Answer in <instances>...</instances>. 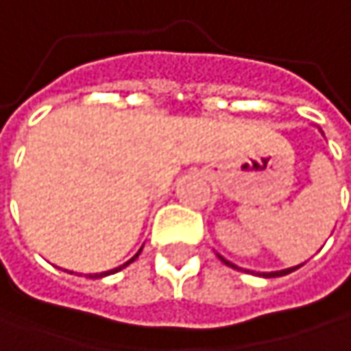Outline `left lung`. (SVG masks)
I'll return each instance as SVG.
<instances>
[{
	"instance_id": "8db88e82",
	"label": "left lung",
	"mask_w": 351,
	"mask_h": 351,
	"mask_svg": "<svg viewBox=\"0 0 351 351\" xmlns=\"http://www.w3.org/2000/svg\"><path fill=\"white\" fill-rule=\"evenodd\" d=\"M219 258H221V261H223L226 265H230V267H234V269H236V265H234V263H230V261H226L223 256H219ZM298 267H300V265H298ZM298 267H291V269H283V271H273V273H263V275H265V277H281V275H287V273H291V271H295Z\"/></svg>"
}]
</instances>
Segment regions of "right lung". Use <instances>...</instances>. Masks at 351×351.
<instances>
[{
    "mask_svg": "<svg viewBox=\"0 0 351 351\" xmlns=\"http://www.w3.org/2000/svg\"><path fill=\"white\" fill-rule=\"evenodd\" d=\"M141 250H143V248H141ZM141 250H138V252H136V254H134V256H132V258H130V261H128V263H123V265H121V267H117V269H113V271H105V273H95V275H90V277H105V275H111V273H115V271H121V269H123V267H128V265H130V263H134V261H136V258H138V254H141Z\"/></svg>",
    "mask_w": 351,
    "mask_h": 351,
    "instance_id": "right-lung-1",
    "label": "right lung"
}]
</instances>
